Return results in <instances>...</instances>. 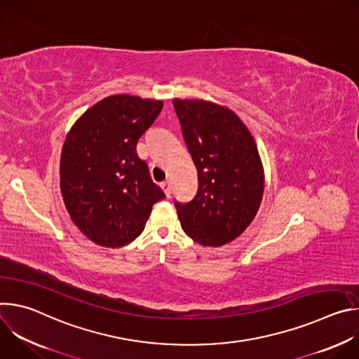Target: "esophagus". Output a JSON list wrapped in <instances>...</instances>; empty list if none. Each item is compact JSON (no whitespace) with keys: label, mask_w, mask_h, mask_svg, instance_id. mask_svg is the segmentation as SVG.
Segmentation results:
<instances>
[{"label":"esophagus","mask_w":359,"mask_h":359,"mask_svg":"<svg viewBox=\"0 0 359 359\" xmlns=\"http://www.w3.org/2000/svg\"><path fill=\"white\" fill-rule=\"evenodd\" d=\"M161 187L163 189L165 194H166L168 197H170V194H172V187H170V183H169V182H162V183H161Z\"/></svg>","instance_id":"esophagus-1"}]
</instances>
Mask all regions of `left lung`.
Segmentation results:
<instances>
[{
    "label": "left lung",
    "mask_w": 359,
    "mask_h": 359,
    "mask_svg": "<svg viewBox=\"0 0 359 359\" xmlns=\"http://www.w3.org/2000/svg\"><path fill=\"white\" fill-rule=\"evenodd\" d=\"M173 107L198 177L194 198L175 201L182 229L201 245L220 247L250 226L262 204L257 144L226 107L203 99H173Z\"/></svg>",
    "instance_id": "obj_1"
}]
</instances>
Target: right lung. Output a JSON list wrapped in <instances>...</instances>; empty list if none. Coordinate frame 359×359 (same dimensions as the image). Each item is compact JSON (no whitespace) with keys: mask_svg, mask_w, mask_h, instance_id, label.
Returning <instances> with one entry per match:
<instances>
[{"mask_svg":"<svg viewBox=\"0 0 359 359\" xmlns=\"http://www.w3.org/2000/svg\"><path fill=\"white\" fill-rule=\"evenodd\" d=\"M162 108V100L112 95L89 108L65 139L60 168L65 208L99 245L115 248L133 241L153 204L165 198L136 151L139 137Z\"/></svg>","mask_w":359,"mask_h":359,"instance_id":"right-lung-1","label":"right lung"}]
</instances>
